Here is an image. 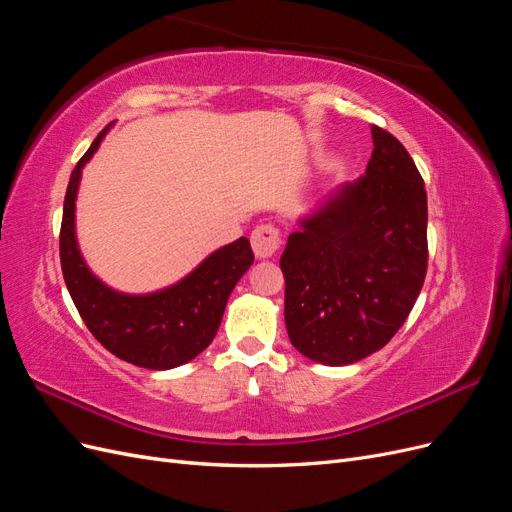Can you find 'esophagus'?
<instances>
[{
    "mask_svg": "<svg viewBox=\"0 0 512 512\" xmlns=\"http://www.w3.org/2000/svg\"><path fill=\"white\" fill-rule=\"evenodd\" d=\"M280 230L273 224H260L252 230V250L258 258H271L280 250Z\"/></svg>",
    "mask_w": 512,
    "mask_h": 512,
    "instance_id": "1",
    "label": "esophagus"
}]
</instances>
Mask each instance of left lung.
<instances>
[{"instance_id":"1","label":"left lung","mask_w":512,"mask_h":512,"mask_svg":"<svg viewBox=\"0 0 512 512\" xmlns=\"http://www.w3.org/2000/svg\"><path fill=\"white\" fill-rule=\"evenodd\" d=\"M365 175L299 220L280 267L292 346L322 365H350L391 342L427 273V192L410 153L371 126Z\"/></svg>"}]
</instances>
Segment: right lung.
<instances>
[{"mask_svg":"<svg viewBox=\"0 0 512 512\" xmlns=\"http://www.w3.org/2000/svg\"><path fill=\"white\" fill-rule=\"evenodd\" d=\"M106 132L96 136L70 175L59 232L61 271L87 329L108 352L136 367L173 369L213 342L230 292L250 269L254 254L250 241L241 237L209 254L181 282L149 294L117 292L100 282L76 243L74 209L83 166Z\"/></svg>","mask_w":512,"mask_h":512,"instance_id":"obj_1","label":"right lung"}]
</instances>
